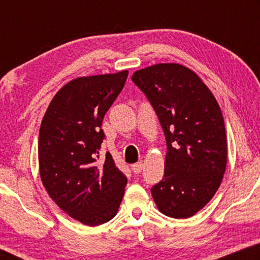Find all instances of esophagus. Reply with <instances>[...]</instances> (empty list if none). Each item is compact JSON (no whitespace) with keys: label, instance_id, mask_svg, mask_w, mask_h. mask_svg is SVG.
<instances>
[{"label":"esophagus","instance_id":"esophagus-1","mask_svg":"<svg viewBox=\"0 0 260 260\" xmlns=\"http://www.w3.org/2000/svg\"><path fill=\"white\" fill-rule=\"evenodd\" d=\"M143 168H144V165L142 162H138V163H135V165H133V170L135 174H141Z\"/></svg>","mask_w":260,"mask_h":260}]
</instances>
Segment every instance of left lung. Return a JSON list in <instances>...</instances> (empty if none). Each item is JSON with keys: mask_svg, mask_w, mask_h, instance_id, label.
<instances>
[{"mask_svg": "<svg viewBox=\"0 0 260 260\" xmlns=\"http://www.w3.org/2000/svg\"><path fill=\"white\" fill-rule=\"evenodd\" d=\"M157 116L166 137L165 175L151 187L163 214L189 218L221 183L226 129L218 102L202 80L179 63H158L131 77Z\"/></svg>", "mask_w": 260, "mask_h": 260, "instance_id": "8db88e82", "label": "left lung"}]
</instances>
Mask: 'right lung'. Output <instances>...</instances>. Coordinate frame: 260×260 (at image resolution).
<instances>
[{
  "mask_svg": "<svg viewBox=\"0 0 260 260\" xmlns=\"http://www.w3.org/2000/svg\"><path fill=\"white\" fill-rule=\"evenodd\" d=\"M127 71L78 78L52 99L39 133L42 183L56 205L87 226L117 214L127 179L111 154L101 157L102 123L125 84Z\"/></svg>",
  "mask_w": 260,
  "mask_h": 260,
  "instance_id": "right-lung-1",
  "label": "right lung"
}]
</instances>
